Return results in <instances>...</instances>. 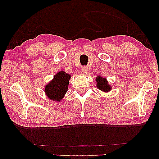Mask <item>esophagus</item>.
<instances>
[{"instance_id": "obj_1", "label": "esophagus", "mask_w": 159, "mask_h": 159, "mask_svg": "<svg viewBox=\"0 0 159 159\" xmlns=\"http://www.w3.org/2000/svg\"><path fill=\"white\" fill-rule=\"evenodd\" d=\"M88 71V68L87 66H82V73H87Z\"/></svg>"}]
</instances>
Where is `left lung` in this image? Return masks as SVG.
<instances>
[{
  "mask_svg": "<svg viewBox=\"0 0 159 159\" xmlns=\"http://www.w3.org/2000/svg\"><path fill=\"white\" fill-rule=\"evenodd\" d=\"M96 82H97V87L99 90L104 92H108V91L111 90V87L109 84H108V82L106 81V78H103L98 76L96 78Z\"/></svg>",
  "mask_w": 159,
  "mask_h": 159,
  "instance_id": "8db88e82",
  "label": "left lung"
}]
</instances>
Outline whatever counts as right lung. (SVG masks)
<instances>
[{
  "label": "right lung",
  "mask_w": 159,
  "mask_h": 159,
  "mask_svg": "<svg viewBox=\"0 0 159 159\" xmlns=\"http://www.w3.org/2000/svg\"><path fill=\"white\" fill-rule=\"evenodd\" d=\"M70 77V75L64 71L56 74L53 80L45 88V92L48 98L52 101H61L68 90Z\"/></svg>",
  "instance_id": "add662e5"
}]
</instances>
